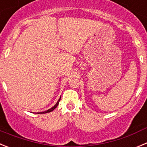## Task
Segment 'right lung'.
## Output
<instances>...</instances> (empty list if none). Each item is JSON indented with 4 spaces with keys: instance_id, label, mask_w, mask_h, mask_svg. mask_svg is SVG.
Instances as JSON below:
<instances>
[{
    "instance_id": "add662e5",
    "label": "right lung",
    "mask_w": 147,
    "mask_h": 147,
    "mask_svg": "<svg viewBox=\"0 0 147 147\" xmlns=\"http://www.w3.org/2000/svg\"><path fill=\"white\" fill-rule=\"evenodd\" d=\"M60 98H61V97H60V98H59V99L58 100V102H57V103H56V105H54V107H51V108L49 109V110H46V111H44V112H40V113H50V112H51V111H53V110H54V109L56 108V107H57V105H59V101H60Z\"/></svg>"
}]
</instances>
